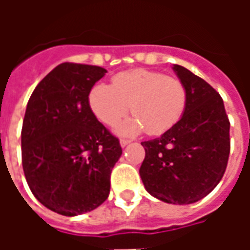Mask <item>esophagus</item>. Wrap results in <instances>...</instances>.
<instances>
[{"label": "esophagus", "instance_id": "34e87169", "mask_svg": "<svg viewBox=\"0 0 250 250\" xmlns=\"http://www.w3.org/2000/svg\"><path fill=\"white\" fill-rule=\"evenodd\" d=\"M130 142L131 141H127V139H122V141H120V146L125 147L127 145H128V143H130Z\"/></svg>", "mask_w": 250, "mask_h": 250}]
</instances>
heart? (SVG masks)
Instances as JSON below:
<instances>
[{
	"instance_id": "heart-1",
	"label": "heart",
	"mask_w": 250,
	"mask_h": 250,
	"mask_svg": "<svg viewBox=\"0 0 250 250\" xmlns=\"http://www.w3.org/2000/svg\"><path fill=\"white\" fill-rule=\"evenodd\" d=\"M188 105V89L178 77L150 69L116 73L112 85L98 83L88 92V107L103 125H114L128 108L134 116L116 127L119 135L132 136L146 130L159 135L179 122Z\"/></svg>"
}]
</instances>
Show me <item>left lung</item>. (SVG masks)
Segmentation results:
<instances>
[{
	"label": "left lung",
	"instance_id": "obj_1",
	"mask_svg": "<svg viewBox=\"0 0 250 250\" xmlns=\"http://www.w3.org/2000/svg\"><path fill=\"white\" fill-rule=\"evenodd\" d=\"M188 89L184 116L163 135L142 142L146 157L139 168L152 197L174 205L206 197L225 174L230 152V123L214 88L182 65L173 66Z\"/></svg>",
	"mask_w": 250,
	"mask_h": 250
}]
</instances>
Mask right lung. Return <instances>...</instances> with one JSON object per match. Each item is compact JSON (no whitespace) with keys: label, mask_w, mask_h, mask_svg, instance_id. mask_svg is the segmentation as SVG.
Listing matches in <instances>:
<instances>
[{"label":"right lung","mask_w":250,"mask_h":250,"mask_svg":"<svg viewBox=\"0 0 250 250\" xmlns=\"http://www.w3.org/2000/svg\"><path fill=\"white\" fill-rule=\"evenodd\" d=\"M105 72L62 62L37 84L26 105L21 130L25 178L36 198L62 215L103 204L122 155L119 139L88 107V92Z\"/></svg>","instance_id":"obj_1"}]
</instances>
